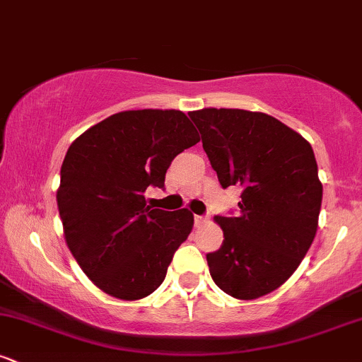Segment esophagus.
Returning <instances> with one entry per match:
<instances>
[{
  "label": "esophagus",
  "instance_id": "34e87169",
  "mask_svg": "<svg viewBox=\"0 0 362 362\" xmlns=\"http://www.w3.org/2000/svg\"><path fill=\"white\" fill-rule=\"evenodd\" d=\"M207 221H209V218H207V216H194L195 226H202V224H206Z\"/></svg>",
  "mask_w": 362,
  "mask_h": 362
}]
</instances>
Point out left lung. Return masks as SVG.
Here are the masks:
<instances>
[{
  "label": "left lung",
  "instance_id": "8db88e82",
  "mask_svg": "<svg viewBox=\"0 0 362 362\" xmlns=\"http://www.w3.org/2000/svg\"><path fill=\"white\" fill-rule=\"evenodd\" d=\"M224 189H243L236 218L214 216L224 242L207 253L219 289L236 300L265 296L293 276L318 228L323 187L311 144L264 112H189Z\"/></svg>",
  "mask_w": 362,
  "mask_h": 362
}]
</instances>
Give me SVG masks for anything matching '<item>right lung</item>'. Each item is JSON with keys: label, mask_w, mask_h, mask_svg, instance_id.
Instances as JSON below:
<instances>
[{"label": "right lung", "mask_w": 362, "mask_h": 362, "mask_svg": "<svg viewBox=\"0 0 362 362\" xmlns=\"http://www.w3.org/2000/svg\"><path fill=\"white\" fill-rule=\"evenodd\" d=\"M199 141L182 110L144 109L110 115L71 143L57 209L66 245L103 293L136 301L160 288L194 214L151 209L144 192L163 187L173 158Z\"/></svg>", "instance_id": "1"}]
</instances>
